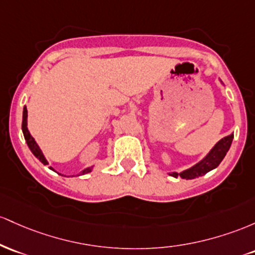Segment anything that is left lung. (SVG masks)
Instances as JSON below:
<instances>
[{
  "mask_svg": "<svg viewBox=\"0 0 255 255\" xmlns=\"http://www.w3.org/2000/svg\"><path fill=\"white\" fill-rule=\"evenodd\" d=\"M233 138H234L233 133L227 137H224V138H222L212 148V150L207 154V156H206L204 160H201L199 164H196L195 166H193V167H190L189 170L183 171L181 173H177V172L171 173V176L173 177L181 176L182 178L184 179H194V178H197V177L204 176V174L207 173L208 171L216 168L217 166L222 162V160L224 159L225 155H227L229 148H230Z\"/></svg>",
  "mask_w": 255,
  "mask_h": 255,
  "instance_id": "1",
  "label": "left lung"
}]
</instances>
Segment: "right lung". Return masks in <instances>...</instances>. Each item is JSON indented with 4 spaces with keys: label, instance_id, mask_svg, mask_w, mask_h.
Returning a JSON list of instances; mask_svg holds the SVG:
<instances>
[{
    "label": "right lung",
    "instance_id": "right-lung-1",
    "mask_svg": "<svg viewBox=\"0 0 255 255\" xmlns=\"http://www.w3.org/2000/svg\"><path fill=\"white\" fill-rule=\"evenodd\" d=\"M21 128H22V133H24V137H25V141H26L28 148H30V150L32 151L33 155H35L37 159H39V161H41L42 164L48 165V161H47V160H45L44 155H43V153L41 151V149H39V147H38V145H37L36 141H35V139H33V137L30 135V132H28V130H27V110H26V107H24V112H22ZM49 168H51V167H49ZM51 170H53V168H51ZM90 170H91L90 167L89 168H85V170L83 171L81 174L90 172Z\"/></svg>",
    "mask_w": 255,
    "mask_h": 255
}]
</instances>
